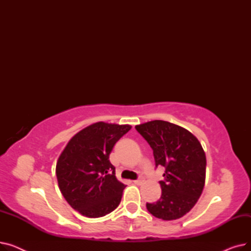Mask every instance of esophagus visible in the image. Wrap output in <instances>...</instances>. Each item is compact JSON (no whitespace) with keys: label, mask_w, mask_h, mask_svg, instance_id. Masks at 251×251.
Instances as JSON below:
<instances>
[{"label":"esophagus","mask_w":251,"mask_h":251,"mask_svg":"<svg viewBox=\"0 0 251 251\" xmlns=\"http://www.w3.org/2000/svg\"><path fill=\"white\" fill-rule=\"evenodd\" d=\"M143 181H144V180H143L142 178H139V179H137V180H134L133 182H134V184H136V185H140V184H142Z\"/></svg>","instance_id":"34e87169"}]
</instances>
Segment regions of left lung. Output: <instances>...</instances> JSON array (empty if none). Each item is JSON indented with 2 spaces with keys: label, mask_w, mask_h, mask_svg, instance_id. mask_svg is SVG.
Returning a JSON list of instances; mask_svg holds the SVG:
<instances>
[{
  "label": "left lung",
  "mask_w": 251,
  "mask_h": 251,
  "mask_svg": "<svg viewBox=\"0 0 251 251\" xmlns=\"http://www.w3.org/2000/svg\"><path fill=\"white\" fill-rule=\"evenodd\" d=\"M153 151L155 168H165L160 181V200L147 203L149 212L165 221L177 220L195 205L201 195L206 157L199 141L188 130L162 120L135 126Z\"/></svg>",
  "instance_id": "obj_1"
}]
</instances>
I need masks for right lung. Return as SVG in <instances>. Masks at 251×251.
Masks as SVG:
<instances>
[{
    "label": "right lung",
    "instance_id": "1",
    "mask_svg": "<svg viewBox=\"0 0 251 251\" xmlns=\"http://www.w3.org/2000/svg\"><path fill=\"white\" fill-rule=\"evenodd\" d=\"M130 125L98 122L75 134L61 153L56 175L65 200L87 218H100L120 204L125 185L109 156Z\"/></svg>",
    "mask_w": 251,
    "mask_h": 251
}]
</instances>
